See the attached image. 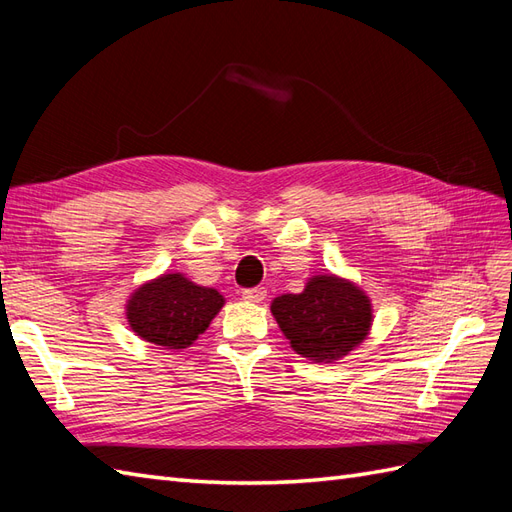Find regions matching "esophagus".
<instances>
[{
	"instance_id": "esophagus-1",
	"label": "esophagus",
	"mask_w": 512,
	"mask_h": 512,
	"mask_svg": "<svg viewBox=\"0 0 512 512\" xmlns=\"http://www.w3.org/2000/svg\"><path fill=\"white\" fill-rule=\"evenodd\" d=\"M266 287H248V290L242 292V298L248 300V303H261L266 298Z\"/></svg>"
}]
</instances>
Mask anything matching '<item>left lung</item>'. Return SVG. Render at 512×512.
I'll return each instance as SVG.
<instances>
[{"instance_id": "8db88e82", "label": "left lung", "mask_w": 512, "mask_h": 512, "mask_svg": "<svg viewBox=\"0 0 512 512\" xmlns=\"http://www.w3.org/2000/svg\"><path fill=\"white\" fill-rule=\"evenodd\" d=\"M270 309L292 348L313 361L344 357L361 344L372 324L368 296L337 277L311 279L303 294L274 298Z\"/></svg>"}]
</instances>
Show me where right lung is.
<instances>
[{
	"instance_id": "right-lung-1",
	"label": "right lung",
	"mask_w": 512,
	"mask_h": 512,
	"mask_svg": "<svg viewBox=\"0 0 512 512\" xmlns=\"http://www.w3.org/2000/svg\"><path fill=\"white\" fill-rule=\"evenodd\" d=\"M225 305L212 287L194 285L181 274H164L131 296L127 320L136 335L166 348H188L220 307Z\"/></svg>"
}]
</instances>
